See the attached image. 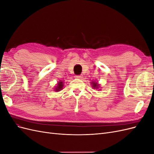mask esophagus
Wrapping results in <instances>:
<instances>
[{"instance_id": "34e87169", "label": "esophagus", "mask_w": 154, "mask_h": 154, "mask_svg": "<svg viewBox=\"0 0 154 154\" xmlns=\"http://www.w3.org/2000/svg\"><path fill=\"white\" fill-rule=\"evenodd\" d=\"M75 78H77V79H82V76H80V75H77V76H75Z\"/></svg>"}]
</instances>
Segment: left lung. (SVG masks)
<instances>
[{
  "instance_id": "left-lung-1",
  "label": "left lung",
  "mask_w": 154,
  "mask_h": 154,
  "mask_svg": "<svg viewBox=\"0 0 154 154\" xmlns=\"http://www.w3.org/2000/svg\"><path fill=\"white\" fill-rule=\"evenodd\" d=\"M92 83V87L93 88H96V89H97V88H99V84H98V83H97V82H92L91 83Z\"/></svg>"
}]
</instances>
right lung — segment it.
I'll return each mask as SVG.
<instances>
[{
  "label": "right lung",
  "instance_id": "1",
  "mask_svg": "<svg viewBox=\"0 0 154 154\" xmlns=\"http://www.w3.org/2000/svg\"><path fill=\"white\" fill-rule=\"evenodd\" d=\"M63 82L62 81H60L58 84H57V86L56 87L54 88V91H61L62 88H63Z\"/></svg>",
  "mask_w": 154,
  "mask_h": 154
}]
</instances>
